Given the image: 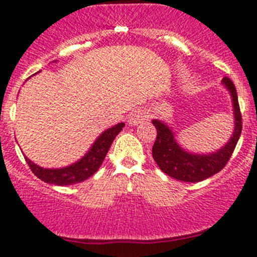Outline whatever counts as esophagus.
<instances>
[{
	"instance_id": "34e87169",
	"label": "esophagus",
	"mask_w": 257,
	"mask_h": 257,
	"mask_svg": "<svg viewBox=\"0 0 257 257\" xmlns=\"http://www.w3.org/2000/svg\"><path fill=\"white\" fill-rule=\"evenodd\" d=\"M145 119H147V114H145L143 110L138 109V110H134V112H131V114L128 115V124H131V126H135V124L140 123V122L145 121Z\"/></svg>"
}]
</instances>
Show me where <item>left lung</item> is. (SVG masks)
Wrapping results in <instances>:
<instances>
[{
  "mask_svg": "<svg viewBox=\"0 0 257 257\" xmlns=\"http://www.w3.org/2000/svg\"><path fill=\"white\" fill-rule=\"evenodd\" d=\"M222 85L228 88L233 103V114H234V131L221 149L207 154H196L187 152L178 144L175 134L162 121L153 119L152 123L157 128L156 142L152 148V154L161 170L176 180L185 183H198L211 178L212 175L221 171L230 156L234 152L235 145L242 133V115H240L239 104H238L237 90L230 78L224 77Z\"/></svg>",
  "mask_w": 257,
  "mask_h": 257,
  "instance_id": "obj_1",
  "label": "left lung"
}]
</instances>
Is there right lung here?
<instances>
[{
	"label": "right lung",
	"instance_id": "obj_1",
	"mask_svg": "<svg viewBox=\"0 0 257 257\" xmlns=\"http://www.w3.org/2000/svg\"><path fill=\"white\" fill-rule=\"evenodd\" d=\"M124 127L123 122L110 127L108 130L100 134V136L95 140L90 151L85 154L77 162L61 167V169H44L38 165L32 162L29 158L26 157V161L31 167L32 172L47 184H55V185H72V184L81 183L88 179L99 170V167L103 163L106 153H108L113 140L115 136L121 133Z\"/></svg>",
	"mask_w": 257,
	"mask_h": 257
}]
</instances>
